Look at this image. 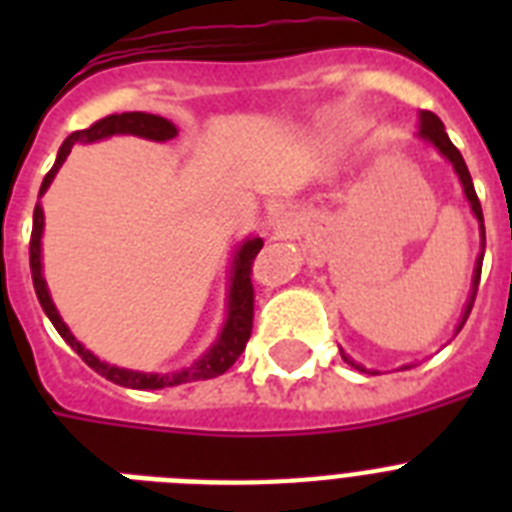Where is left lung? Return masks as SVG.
Instances as JSON below:
<instances>
[{"label": "left lung", "instance_id": "1", "mask_svg": "<svg viewBox=\"0 0 512 512\" xmlns=\"http://www.w3.org/2000/svg\"><path fill=\"white\" fill-rule=\"evenodd\" d=\"M420 135H422V138H425V140H430V143H433V146H436L438 151H441V154H444L446 159H449V162L454 164V170H457V175H460V180H462V188H465V196H468L470 207H473V212H476L478 223H481V231H484V212H481V201H478L476 188H473V177H470L468 164H465V159H462V154H460V151H457V146H454L452 140H449V135H446L444 124H441V119H438L436 114H430V111H422ZM484 241H486V236H484ZM481 260H484V257H481ZM481 260H478L476 279H473V289H478V279H481ZM473 297H476V295H473ZM470 308H473V303L468 305V311H465V319H462V324L468 321ZM462 324H460V329H462ZM342 358H345V361H348L350 366H356V369H361V366L353 364V361H350L348 356H342ZM361 372H364V369H361Z\"/></svg>", "mask_w": 512, "mask_h": 512}]
</instances>
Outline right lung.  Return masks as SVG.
Masks as SVG:
<instances>
[{
    "label": "right lung",
    "instance_id": "add662e5",
    "mask_svg": "<svg viewBox=\"0 0 512 512\" xmlns=\"http://www.w3.org/2000/svg\"><path fill=\"white\" fill-rule=\"evenodd\" d=\"M108 135H140V138L148 140H172L177 135L175 124L162 119V116L143 114V111H127V114H111L100 122L90 124L87 130H76L66 138V143L60 146L58 159L52 164V170L44 175L42 191H47V185L52 183L55 172L60 170V164L66 162V156L71 154L74 143L84 140V143H92V140L108 138ZM42 228H44V215L42 207L36 204L34 207V228H31V241H28V260H31V279H34L36 297H39V305L47 313V319L52 321V327L58 329V335L71 345V348L82 356V361L90 369H95L98 374H103L106 380L116 382V385H124V388H138V390H156V388H170V385H183V382H196V380H212L217 374L228 372L236 358L244 353L247 348V340L252 335V319H255V287H252V263H255L257 252L263 249V239H247L241 244V249L233 257V276H231V292H228V321H225L223 335L220 340L209 348L207 356H201L199 361L183 372L177 374H143V372H130V369H119V366L103 364L100 358H95L90 350H84V345H79L68 327L63 324V319L55 311V305L50 300V292H47V284L42 279Z\"/></svg>",
    "mask_w": 512,
    "mask_h": 512
}]
</instances>
